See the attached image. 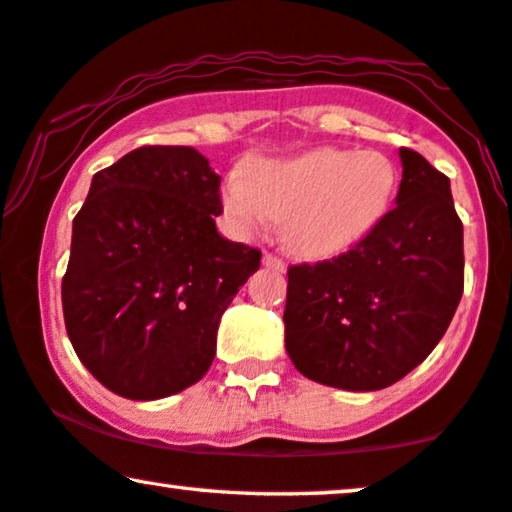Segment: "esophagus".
I'll return each mask as SVG.
<instances>
[{
  "label": "esophagus",
  "instance_id": "1",
  "mask_svg": "<svg viewBox=\"0 0 512 512\" xmlns=\"http://www.w3.org/2000/svg\"><path fill=\"white\" fill-rule=\"evenodd\" d=\"M263 265H265V268H272V270H277V272H284L286 270V265H284L282 258H277V256H272V254H263Z\"/></svg>",
  "mask_w": 512,
  "mask_h": 512
}]
</instances>
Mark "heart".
<instances>
[{
	"instance_id": "b5f03b06",
	"label": "heart",
	"mask_w": 512,
	"mask_h": 512,
	"mask_svg": "<svg viewBox=\"0 0 512 512\" xmlns=\"http://www.w3.org/2000/svg\"><path fill=\"white\" fill-rule=\"evenodd\" d=\"M396 188L398 170L387 153L324 146L228 174L221 207L240 235L263 233L282 219L286 247L324 261L347 254L380 226Z\"/></svg>"
}]
</instances>
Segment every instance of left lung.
Listing matches in <instances>:
<instances>
[{"instance_id":"8db88e82","label":"left lung","mask_w":512,"mask_h":512,"mask_svg":"<svg viewBox=\"0 0 512 512\" xmlns=\"http://www.w3.org/2000/svg\"><path fill=\"white\" fill-rule=\"evenodd\" d=\"M396 207L333 261L289 268L284 342L298 373L377 391L433 352L464 293V226L450 179L412 149Z\"/></svg>"}]
</instances>
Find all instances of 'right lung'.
Segmentation results:
<instances>
[{"mask_svg":"<svg viewBox=\"0 0 512 512\" xmlns=\"http://www.w3.org/2000/svg\"><path fill=\"white\" fill-rule=\"evenodd\" d=\"M221 177L191 146H142L97 172L62 277L67 335L97 382L156 401L202 380L261 251L216 230Z\"/></svg>","mask_w":512,"mask_h":512,"instance_id":"obj_1","label":"right lung"}]
</instances>
